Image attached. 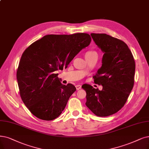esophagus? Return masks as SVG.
<instances>
[{"label": "esophagus", "instance_id": "1", "mask_svg": "<svg viewBox=\"0 0 149 149\" xmlns=\"http://www.w3.org/2000/svg\"><path fill=\"white\" fill-rule=\"evenodd\" d=\"M75 87H76L77 90H80V89L81 88V86L80 85H77L75 86Z\"/></svg>", "mask_w": 149, "mask_h": 149}]
</instances>
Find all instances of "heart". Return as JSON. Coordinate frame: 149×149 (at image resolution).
Here are the masks:
<instances>
[{
	"label": "heart",
	"mask_w": 149,
	"mask_h": 149,
	"mask_svg": "<svg viewBox=\"0 0 149 149\" xmlns=\"http://www.w3.org/2000/svg\"><path fill=\"white\" fill-rule=\"evenodd\" d=\"M94 53H96V52H94V51H88L86 53H85V56H90V55L94 54Z\"/></svg>",
	"instance_id": "obj_1"
}]
</instances>
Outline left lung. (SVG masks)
Returning a JSON list of instances; mask_svg holds the SVG:
<instances>
[{
	"instance_id": "1",
	"label": "left lung",
	"mask_w": 149,
	"mask_h": 149,
	"mask_svg": "<svg viewBox=\"0 0 149 149\" xmlns=\"http://www.w3.org/2000/svg\"><path fill=\"white\" fill-rule=\"evenodd\" d=\"M96 45L104 53L102 66L93 77L102 90L84 85L86 93V106L98 117H107L122 109L133 89L135 61L128 45L106 34L91 33Z\"/></svg>"
}]
</instances>
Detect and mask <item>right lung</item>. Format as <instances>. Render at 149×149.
<instances>
[{
  "mask_svg": "<svg viewBox=\"0 0 149 149\" xmlns=\"http://www.w3.org/2000/svg\"><path fill=\"white\" fill-rule=\"evenodd\" d=\"M91 38L86 33L47 35L32 43L23 53L16 73L22 101L30 112L43 120H52L64 111L76 91L63 85L56 71L67 68Z\"/></svg>",
  "mask_w": 149,
  "mask_h": 149,
  "instance_id": "right-lung-1",
  "label": "right lung"
}]
</instances>
